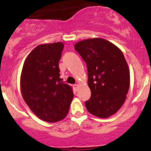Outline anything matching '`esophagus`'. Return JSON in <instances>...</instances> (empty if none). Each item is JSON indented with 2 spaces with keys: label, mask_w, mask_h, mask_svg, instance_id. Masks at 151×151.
Segmentation results:
<instances>
[{
  "label": "esophagus",
  "mask_w": 151,
  "mask_h": 151,
  "mask_svg": "<svg viewBox=\"0 0 151 151\" xmlns=\"http://www.w3.org/2000/svg\"><path fill=\"white\" fill-rule=\"evenodd\" d=\"M78 88H79V84H74V89L75 91H77L78 90Z\"/></svg>",
  "instance_id": "34e87169"
}]
</instances>
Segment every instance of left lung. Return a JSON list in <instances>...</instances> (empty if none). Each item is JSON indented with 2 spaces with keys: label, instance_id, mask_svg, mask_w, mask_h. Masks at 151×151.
<instances>
[{
  "label": "left lung",
  "instance_id": "obj_1",
  "mask_svg": "<svg viewBox=\"0 0 151 151\" xmlns=\"http://www.w3.org/2000/svg\"><path fill=\"white\" fill-rule=\"evenodd\" d=\"M74 48L87 65L91 96L85 102L86 108L99 118L110 117L124 104L129 89V68L124 54L101 37L79 41Z\"/></svg>",
  "mask_w": 151,
  "mask_h": 151
}]
</instances>
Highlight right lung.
I'll use <instances>...</instances> for the list:
<instances>
[{"label": "right lung", "mask_w": 151, "mask_h": 151, "mask_svg": "<svg viewBox=\"0 0 151 151\" xmlns=\"http://www.w3.org/2000/svg\"><path fill=\"white\" fill-rule=\"evenodd\" d=\"M64 43L41 44L25 59L20 75L24 101L41 120L58 122L67 115L74 97L72 86L60 78L58 62Z\"/></svg>", "instance_id": "right-lung-1"}]
</instances>
